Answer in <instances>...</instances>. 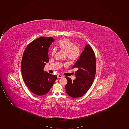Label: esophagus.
<instances>
[{"label": "esophagus", "mask_w": 129, "mask_h": 129, "mask_svg": "<svg viewBox=\"0 0 129 129\" xmlns=\"http://www.w3.org/2000/svg\"><path fill=\"white\" fill-rule=\"evenodd\" d=\"M57 78H62L63 77V76H62V75H60V74H58V75L57 76Z\"/></svg>", "instance_id": "34e87169"}]
</instances>
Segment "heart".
Masks as SVG:
<instances>
[{"instance_id":"obj_1","label":"heart","mask_w":129,"mask_h":129,"mask_svg":"<svg viewBox=\"0 0 129 129\" xmlns=\"http://www.w3.org/2000/svg\"><path fill=\"white\" fill-rule=\"evenodd\" d=\"M57 47L61 50L66 53L67 58L72 61L76 60L79 58L81 53V50L79 47L75 46L73 42L68 39H64L57 44ZM56 53V49H53L51 52V55H54Z\"/></svg>"}]
</instances>
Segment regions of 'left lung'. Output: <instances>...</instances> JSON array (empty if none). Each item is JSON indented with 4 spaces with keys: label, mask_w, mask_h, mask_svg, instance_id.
<instances>
[{
    "label": "left lung",
    "mask_w": 129,
    "mask_h": 129,
    "mask_svg": "<svg viewBox=\"0 0 129 129\" xmlns=\"http://www.w3.org/2000/svg\"><path fill=\"white\" fill-rule=\"evenodd\" d=\"M76 68V78L73 81L66 76L67 83L66 92L71 97L78 98L87 93L92 85L96 72V60L94 51L89 45H86L84 50L72 69Z\"/></svg>",
    "instance_id": "left-lung-1"
}]
</instances>
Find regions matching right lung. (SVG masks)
I'll list each match as a JSON object with an SVG mask.
<instances>
[{"mask_svg": "<svg viewBox=\"0 0 129 129\" xmlns=\"http://www.w3.org/2000/svg\"><path fill=\"white\" fill-rule=\"evenodd\" d=\"M54 40L52 37H40L30 42L24 51L21 62L23 80L36 95L47 94L57 78L44 70L49 61V48Z\"/></svg>", "mask_w": 129, "mask_h": 129, "instance_id": "1", "label": "right lung"}]
</instances>
